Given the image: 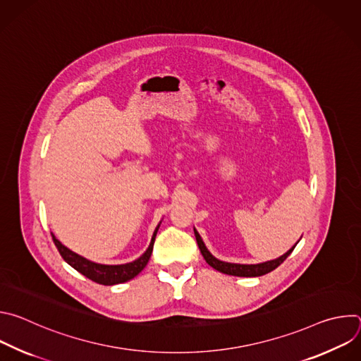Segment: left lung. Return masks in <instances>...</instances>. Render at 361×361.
<instances>
[{"label":"left lung","instance_id":"8db88e82","mask_svg":"<svg viewBox=\"0 0 361 361\" xmlns=\"http://www.w3.org/2000/svg\"><path fill=\"white\" fill-rule=\"evenodd\" d=\"M194 234H195V240H197V244H198V248L204 257V260L207 262L209 266H212L213 269H216L217 271L220 273H224V274H230V276H237V277H259V276H264L270 271H273L274 269H277L287 257L291 254V251L294 250V245L291 250H288L284 255L279 257V259L276 260H271V262H267V263H262V264H233V263H224V262H220L217 260L216 257H213L210 254V251L205 248L200 234L194 230Z\"/></svg>","mask_w":361,"mask_h":361}]
</instances>
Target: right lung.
<instances>
[{
    "label": "right lung",
    "mask_w": 361,
    "mask_h": 361,
    "mask_svg": "<svg viewBox=\"0 0 361 361\" xmlns=\"http://www.w3.org/2000/svg\"><path fill=\"white\" fill-rule=\"evenodd\" d=\"M160 224L157 226L156 231L152 234L151 243L147 248V251L140 257L138 260L128 263V264H121V266H104V264H97L92 263L84 257L73 252L71 250H68L66 245H63L53 234V241L59 250V252L61 254L63 259L73 267L75 269L78 273H81L82 276H85L87 279L92 280L94 283L102 284V286H114V284H120V283H126L131 279H134L138 273H141V270L147 266L151 252H152V247H154V240H156L157 231H159Z\"/></svg>",
    "instance_id": "right-lung-1"
}]
</instances>
